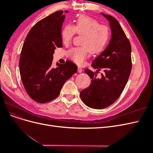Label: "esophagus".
Listing matches in <instances>:
<instances>
[{
	"label": "esophagus",
	"mask_w": 153,
	"mask_h": 153,
	"mask_svg": "<svg viewBox=\"0 0 153 153\" xmlns=\"http://www.w3.org/2000/svg\"><path fill=\"white\" fill-rule=\"evenodd\" d=\"M78 72L82 73V68L81 67H78Z\"/></svg>",
	"instance_id": "1"
}]
</instances>
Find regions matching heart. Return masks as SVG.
Wrapping results in <instances>:
<instances>
[{
    "label": "heart",
    "mask_w": 153,
    "mask_h": 153,
    "mask_svg": "<svg viewBox=\"0 0 153 153\" xmlns=\"http://www.w3.org/2000/svg\"><path fill=\"white\" fill-rule=\"evenodd\" d=\"M75 32L83 34L81 42L83 46L70 49L68 55L78 64L84 63L90 52L96 54L103 51L110 37L107 26L100 24L94 18L85 15L78 17L73 25L68 24L64 27L61 33L62 43L68 44L70 42Z\"/></svg>",
    "instance_id": "obj_1"
}]
</instances>
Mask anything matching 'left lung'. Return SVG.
<instances>
[{"instance_id": "left-lung-1", "label": "left lung", "mask_w": 153, "mask_h": 153, "mask_svg": "<svg viewBox=\"0 0 153 153\" xmlns=\"http://www.w3.org/2000/svg\"><path fill=\"white\" fill-rule=\"evenodd\" d=\"M101 15L109 22L112 35L107 47L92 61V66L98 71L103 69L105 73L99 78L96 72L85 69L91 83L80 93L84 104L94 109L105 108L119 98L127 84L132 66L131 45L121 26L114 17Z\"/></svg>"}]
</instances>
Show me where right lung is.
<instances>
[{
    "instance_id": "obj_1",
    "label": "right lung",
    "mask_w": 153,
    "mask_h": 153,
    "mask_svg": "<svg viewBox=\"0 0 153 153\" xmlns=\"http://www.w3.org/2000/svg\"><path fill=\"white\" fill-rule=\"evenodd\" d=\"M64 18L63 11H58L37 22L23 45L19 61L22 81L27 94L38 103L56 98L65 82L77 71V66L69 61L65 64L57 62L56 68L51 66L55 48L62 46Z\"/></svg>"
}]
</instances>
